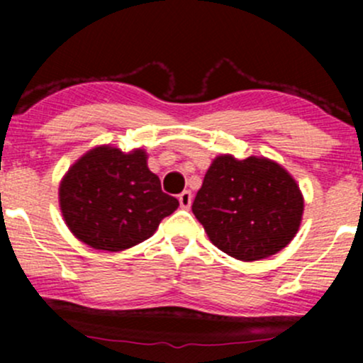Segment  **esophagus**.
Returning <instances> with one entry per match:
<instances>
[{
  "label": "esophagus",
  "instance_id": "obj_1",
  "mask_svg": "<svg viewBox=\"0 0 363 363\" xmlns=\"http://www.w3.org/2000/svg\"><path fill=\"white\" fill-rule=\"evenodd\" d=\"M191 202H193L191 191H182L181 195H179V203H181L182 208L191 207Z\"/></svg>",
  "mask_w": 363,
  "mask_h": 363
}]
</instances>
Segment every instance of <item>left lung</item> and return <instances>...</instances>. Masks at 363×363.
Listing matches in <instances>:
<instances>
[{"instance_id": "left-lung-1", "label": "left lung", "mask_w": 363, "mask_h": 363, "mask_svg": "<svg viewBox=\"0 0 363 363\" xmlns=\"http://www.w3.org/2000/svg\"><path fill=\"white\" fill-rule=\"evenodd\" d=\"M191 208L218 250L255 262L291 242L303 199L295 179L276 161L223 155L208 167Z\"/></svg>"}]
</instances>
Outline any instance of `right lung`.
I'll list each match as a JSON object with an SVG mask.
<instances>
[{"label": "right lung", "instance_id": "1", "mask_svg": "<svg viewBox=\"0 0 363 363\" xmlns=\"http://www.w3.org/2000/svg\"><path fill=\"white\" fill-rule=\"evenodd\" d=\"M60 207L77 239L116 252L149 239L179 200L161 191L144 149L123 152L100 145L69 167L60 186Z\"/></svg>", "mask_w": 363, "mask_h": 363}]
</instances>
